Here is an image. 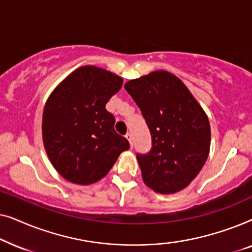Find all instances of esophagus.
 <instances>
[{"instance_id": "obj_1", "label": "esophagus", "mask_w": 252, "mask_h": 252, "mask_svg": "<svg viewBox=\"0 0 252 252\" xmlns=\"http://www.w3.org/2000/svg\"><path fill=\"white\" fill-rule=\"evenodd\" d=\"M126 139L129 141V144H130V148H133V135L130 133H127L126 134Z\"/></svg>"}]
</instances>
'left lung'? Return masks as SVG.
<instances>
[{
	"mask_svg": "<svg viewBox=\"0 0 252 252\" xmlns=\"http://www.w3.org/2000/svg\"><path fill=\"white\" fill-rule=\"evenodd\" d=\"M151 135L148 154H136L142 179L159 194L187 187L210 151L209 119L180 79L156 71L125 84Z\"/></svg>",
	"mask_w": 252,
	"mask_h": 252,
	"instance_id": "1",
	"label": "left lung"
}]
</instances>
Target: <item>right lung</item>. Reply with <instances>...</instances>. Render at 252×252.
<instances>
[{"label":"right lung","instance_id":"add662e5","mask_svg":"<svg viewBox=\"0 0 252 252\" xmlns=\"http://www.w3.org/2000/svg\"><path fill=\"white\" fill-rule=\"evenodd\" d=\"M123 78L88 65L79 67L51 93L44 106L42 136L48 157L62 177L78 185L101 180L123 151L126 137L115 130L105 104Z\"/></svg>","mask_w":252,"mask_h":252}]
</instances>
